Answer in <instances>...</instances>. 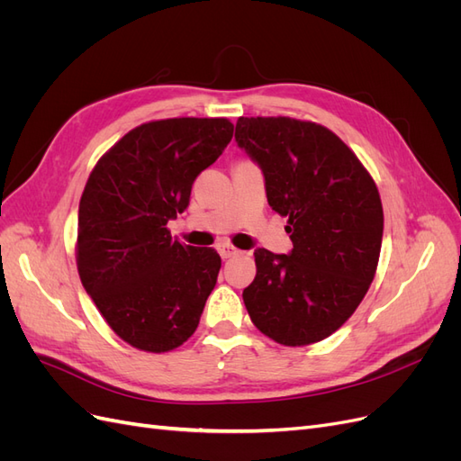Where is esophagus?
<instances>
[{"mask_svg": "<svg viewBox=\"0 0 461 461\" xmlns=\"http://www.w3.org/2000/svg\"><path fill=\"white\" fill-rule=\"evenodd\" d=\"M217 252H219V256L222 258V259H229V258H234V256H239L240 252L236 248H232L230 244H227V242H221V244H217Z\"/></svg>", "mask_w": 461, "mask_h": 461, "instance_id": "34e87169", "label": "esophagus"}]
</instances>
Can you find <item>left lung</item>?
I'll list each match as a JSON object with an SVG mask.
<instances>
[{
	"label": "left lung",
	"mask_w": 461,
	"mask_h": 461,
	"mask_svg": "<svg viewBox=\"0 0 461 461\" xmlns=\"http://www.w3.org/2000/svg\"><path fill=\"white\" fill-rule=\"evenodd\" d=\"M234 140L263 173L267 202L288 217L292 249L258 248L242 298L252 323L278 344L339 330L367 294L383 242V205L356 153L321 124L240 117Z\"/></svg>",
	"instance_id": "left-lung-1"
}]
</instances>
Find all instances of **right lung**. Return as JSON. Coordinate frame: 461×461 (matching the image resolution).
<instances>
[{"label":"right lung","instance_id":"1","mask_svg":"<svg viewBox=\"0 0 461 461\" xmlns=\"http://www.w3.org/2000/svg\"><path fill=\"white\" fill-rule=\"evenodd\" d=\"M227 119H165L97 161L78 205V275L107 325L138 350L169 352L196 330L221 258L167 230L196 176L232 138Z\"/></svg>","mask_w":461,"mask_h":461}]
</instances>
